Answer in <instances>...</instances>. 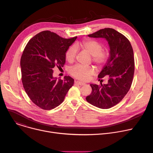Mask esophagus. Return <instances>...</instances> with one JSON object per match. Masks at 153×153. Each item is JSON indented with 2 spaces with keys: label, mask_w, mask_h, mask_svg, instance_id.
Segmentation results:
<instances>
[{
  "label": "esophagus",
  "mask_w": 153,
  "mask_h": 153,
  "mask_svg": "<svg viewBox=\"0 0 153 153\" xmlns=\"http://www.w3.org/2000/svg\"><path fill=\"white\" fill-rule=\"evenodd\" d=\"M75 83H76V84H77L79 85H81V86H82V85H85V83H84V82H79V81H76Z\"/></svg>",
  "instance_id": "1"
}]
</instances>
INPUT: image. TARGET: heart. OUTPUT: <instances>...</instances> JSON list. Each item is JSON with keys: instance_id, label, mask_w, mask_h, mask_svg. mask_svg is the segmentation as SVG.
I'll return each instance as SVG.
<instances>
[{"instance_id": "obj_1", "label": "heart", "mask_w": 153, "mask_h": 153, "mask_svg": "<svg viewBox=\"0 0 153 153\" xmlns=\"http://www.w3.org/2000/svg\"><path fill=\"white\" fill-rule=\"evenodd\" d=\"M80 48L87 51L93 56V61L98 65L104 64L108 59V53L102 50L103 47L101 43L96 40L85 39L79 44L69 47L66 53L65 58L68 62H73L77 54V48ZM95 72V69L91 66H84L82 65H76L73 66L70 69V74L75 78L86 81Z\"/></svg>"}]
</instances>
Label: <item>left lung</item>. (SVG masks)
I'll use <instances>...</instances> for the list:
<instances>
[{
    "instance_id": "left-lung-1",
    "label": "left lung",
    "mask_w": 153,
    "mask_h": 153,
    "mask_svg": "<svg viewBox=\"0 0 153 153\" xmlns=\"http://www.w3.org/2000/svg\"><path fill=\"white\" fill-rule=\"evenodd\" d=\"M88 36L105 38L108 42L109 57L98 77L108 76L109 79L107 84H90L92 91L86 100L95 107L109 108L119 103L131 88L134 73L133 49L128 38L113 29L105 28Z\"/></svg>"
}]
</instances>
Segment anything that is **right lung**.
<instances>
[{
  "instance_id": "1",
  "label": "right lung",
  "mask_w": 153,
  "mask_h": 153,
  "mask_svg": "<svg viewBox=\"0 0 153 153\" xmlns=\"http://www.w3.org/2000/svg\"><path fill=\"white\" fill-rule=\"evenodd\" d=\"M77 39L63 38L56 33L41 32L29 40L21 59L22 82L31 101L41 108L51 110L63 102L74 79L53 76L55 66L63 67L65 53Z\"/></svg>"
}]
</instances>
